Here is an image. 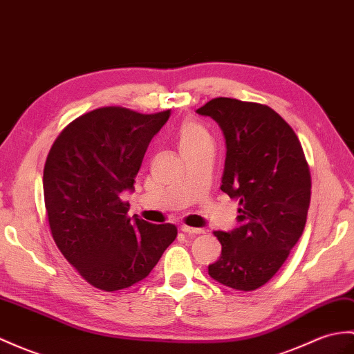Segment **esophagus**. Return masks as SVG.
Masks as SVG:
<instances>
[{"instance_id":"esophagus-1","label":"esophagus","mask_w":354,"mask_h":354,"mask_svg":"<svg viewBox=\"0 0 354 354\" xmlns=\"http://www.w3.org/2000/svg\"><path fill=\"white\" fill-rule=\"evenodd\" d=\"M180 231H183L184 234H187V235H199V234H203L205 231L203 229H197V227H190V226H183L180 227Z\"/></svg>"}]
</instances>
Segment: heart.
<instances>
[{"label": "heart", "mask_w": 354, "mask_h": 354, "mask_svg": "<svg viewBox=\"0 0 354 354\" xmlns=\"http://www.w3.org/2000/svg\"><path fill=\"white\" fill-rule=\"evenodd\" d=\"M176 140L184 157L205 145H211V136L207 128L192 119H187L180 123L176 131Z\"/></svg>", "instance_id": "1"}]
</instances>
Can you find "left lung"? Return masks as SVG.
Listing matches in <instances>:
<instances>
[{
	"mask_svg": "<svg viewBox=\"0 0 354 354\" xmlns=\"http://www.w3.org/2000/svg\"><path fill=\"white\" fill-rule=\"evenodd\" d=\"M226 138L221 192L240 201V226L216 231L221 257L208 267L238 291L266 285L290 257L306 225L310 171L299 137L268 105L214 97L196 110Z\"/></svg>",
	"mask_w": 354,
	"mask_h": 354,
	"instance_id": "left-lung-1",
	"label": "left lung"
}]
</instances>
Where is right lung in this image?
Returning <instances> with one entry per match:
<instances>
[{
	"mask_svg": "<svg viewBox=\"0 0 354 354\" xmlns=\"http://www.w3.org/2000/svg\"><path fill=\"white\" fill-rule=\"evenodd\" d=\"M170 110L142 114L102 106L72 120L55 138L44 167L49 229L69 264L106 292L140 282L175 241V225L128 217L122 193L136 176Z\"/></svg>",
	"mask_w": 354,
	"mask_h": 354,
	"instance_id": "right-lung-1",
	"label": "right lung"
}]
</instances>
